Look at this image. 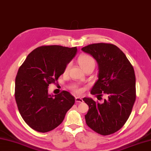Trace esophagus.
<instances>
[{
  "label": "esophagus",
  "instance_id": "obj_1",
  "mask_svg": "<svg viewBox=\"0 0 151 151\" xmlns=\"http://www.w3.org/2000/svg\"><path fill=\"white\" fill-rule=\"evenodd\" d=\"M75 101L77 102V103H81V102L83 101V100L82 98L78 97H75Z\"/></svg>",
  "mask_w": 151,
  "mask_h": 151
}]
</instances>
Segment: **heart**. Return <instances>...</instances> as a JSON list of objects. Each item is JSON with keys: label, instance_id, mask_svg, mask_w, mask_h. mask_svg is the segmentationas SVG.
<instances>
[{"label": "heart", "instance_id": "obj_1", "mask_svg": "<svg viewBox=\"0 0 151 151\" xmlns=\"http://www.w3.org/2000/svg\"><path fill=\"white\" fill-rule=\"evenodd\" d=\"M78 64L81 66V68H83V70H85L86 68H87L88 66H94L95 64V61L94 58H93L92 56H89L88 54H83L78 57ZM70 63H69L66 66L65 68H64V73H67L70 69ZM75 91L77 93H81L82 92V90L81 89H75Z\"/></svg>", "mask_w": 151, "mask_h": 151}]
</instances>
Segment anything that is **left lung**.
Segmentation results:
<instances>
[{"label":"left lung","mask_w":151,"mask_h":151,"mask_svg":"<svg viewBox=\"0 0 151 151\" xmlns=\"http://www.w3.org/2000/svg\"><path fill=\"white\" fill-rule=\"evenodd\" d=\"M96 60L98 79L91 90L93 95H107L102 104L89 97L85 116L87 126L99 134L115 133L125 124L136 100V77L133 66L122 50L111 44L99 43L82 49Z\"/></svg>","instance_id":"left-lung-1"}]
</instances>
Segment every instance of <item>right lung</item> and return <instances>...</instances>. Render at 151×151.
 <instances>
[{"instance_id": "right-lung-1", "label": "right lung", "mask_w": 151, "mask_h": 151, "mask_svg": "<svg viewBox=\"0 0 151 151\" xmlns=\"http://www.w3.org/2000/svg\"><path fill=\"white\" fill-rule=\"evenodd\" d=\"M76 52V47L44 45L33 50L19 68L16 103L21 117L33 130L43 133L54 130L75 104V97L66 91L49 94L48 86L64 73Z\"/></svg>"}]
</instances>
